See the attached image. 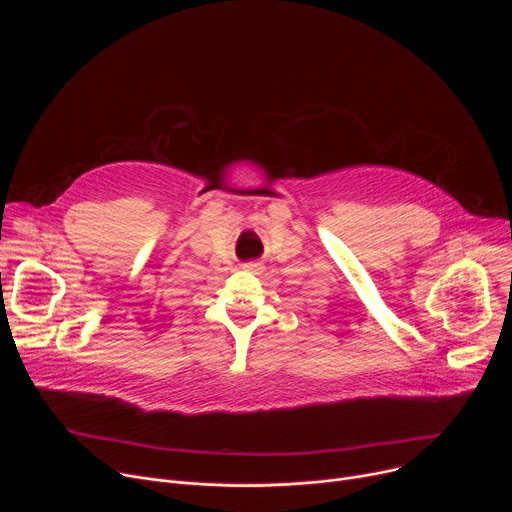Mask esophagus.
I'll return each mask as SVG.
<instances>
[{"label":"esophagus","mask_w":512,"mask_h":512,"mask_svg":"<svg viewBox=\"0 0 512 512\" xmlns=\"http://www.w3.org/2000/svg\"><path fill=\"white\" fill-rule=\"evenodd\" d=\"M243 269L245 271H259L261 269V263H257V261H247V263H243Z\"/></svg>","instance_id":"obj_1"}]
</instances>
